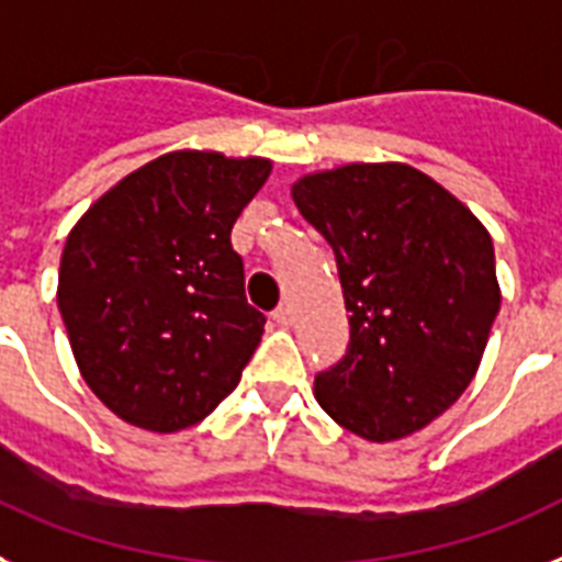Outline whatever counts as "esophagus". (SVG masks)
Segmentation results:
<instances>
[{
  "label": "esophagus",
  "mask_w": 562,
  "mask_h": 562,
  "mask_svg": "<svg viewBox=\"0 0 562 562\" xmlns=\"http://www.w3.org/2000/svg\"><path fill=\"white\" fill-rule=\"evenodd\" d=\"M272 322H276L278 327H290V324H292V310L290 307L272 310Z\"/></svg>",
  "instance_id": "1"
}]
</instances>
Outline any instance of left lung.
<instances>
[{"mask_svg":"<svg viewBox=\"0 0 562 562\" xmlns=\"http://www.w3.org/2000/svg\"><path fill=\"white\" fill-rule=\"evenodd\" d=\"M336 252L350 313L315 398L350 434L391 442L445 414L474 379L499 313L494 244L474 212L405 164H350L292 187Z\"/></svg>","mask_w":562,"mask_h":562,"instance_id":"1","label":"left lung"}]
</instances>
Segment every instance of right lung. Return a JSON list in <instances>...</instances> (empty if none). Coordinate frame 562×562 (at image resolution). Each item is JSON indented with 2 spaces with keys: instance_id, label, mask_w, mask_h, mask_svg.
Here are the masks:
<instances>
[{
  "instance_id": "obj_1",
  "label": "right lung",
  "mask_w": 562,
  "mask_h": 562,
  "mask_svg": "<svg viewBox=\"0 0 562 562\" xmlns=\"http://www.w3.org/2000/svg\"><path fill=\"white\" fill-rule=\"evenodd\" d=\"M263 157L169 151L125 175L65 240L57 304L86 384L155 434L206 419L263 336L232 226L270 178Z\"/></svg>"
}]
</instances>
